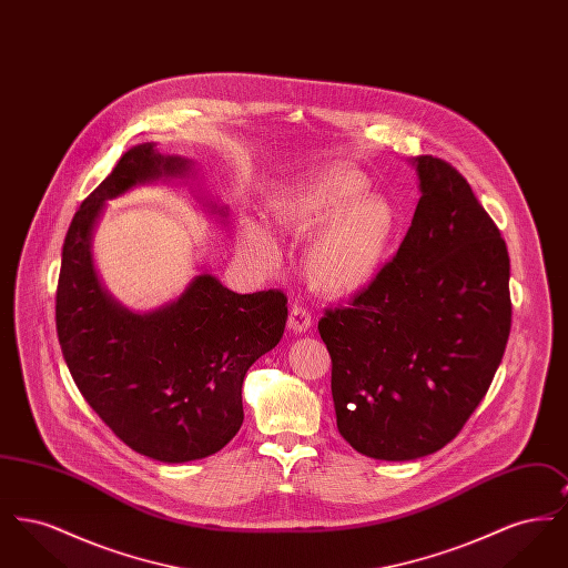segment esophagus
Segmentation results:
<instances>
[{
  "label": "esophagus",
  "mask_w": 568,
  "mask_h": 568,
  "mask_svg": "<svg viewBox=\"0 0 568 568\" xmlns=\"http://www.w3.org/2000/svg\"><path fill=\"white\" fill-rule=\"evenodd\" d=\"M311 324H313L311 311H308L306 306H302V304H296V306L292 308V313H290L287 327L297 334V332H306V329L311 327Z\"/></svg>",
  "instance_id": "1"
}]
</instances>
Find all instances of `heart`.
<instances>
[{"instance_id":"1","label":"heart","mask_w":568,"mask_h":568,"mask_svg":"<svg viewBox=\"0 0 568 568\" xmlns=\"http://www.w3.org/2000/svg\"><path fill=\"white\" fill-rule=\"evenodd\" d=\"M368 187L353 165L329 163L311 172L290 190L268 200L272 223L292 236H308L304 272L308 283L329 297L364 292L383 271L398 227L394 204ZM241 248L257 264H272L276 246L271 236L246 221Z\"/></svg>"}]
</instances>
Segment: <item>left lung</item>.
Masks as SVG:
<instances>
[{
  "label": "left lung",
  "mask_w": 568,
  "mask_h": 568,
  "mask_svg": "<svg viewBox=\"0 0 568 568\" xmlns=\"http://www.w3.org/2000/svg\"><path fill=\"white\" fill-rule=\"evenodd\" d=\"M422 197L398 253L320 334L336 426L375 459L424 458L484 400L511 332L509 253L452 163L419 155Z\"/></svg>",
  "instance_id": "1"
}]
</instances>
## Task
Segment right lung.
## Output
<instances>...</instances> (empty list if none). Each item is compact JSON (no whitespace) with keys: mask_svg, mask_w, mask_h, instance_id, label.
Instances as JSON below:
<instances>
[{"mask_svg":"<svg viewBox=\"0 0 568 568\" xmlns=\"http://www.w3.org/2000/svg\"><path fill=\"white\" fill-rule=\"evenodd\" d=\"M185 170V160L163 158L153 144L130 149L72 219L54 297L59 345L84 400L128 447L172 464L213 456L236 436L244 375L287 322L281 290L241 296L211 274L146 315L106 296L91 264L104 202Z\"/></svg>","mask_w":568,"mask_h":568,"instance_id":"add662e5","label":"right lung"}]
</instances>
